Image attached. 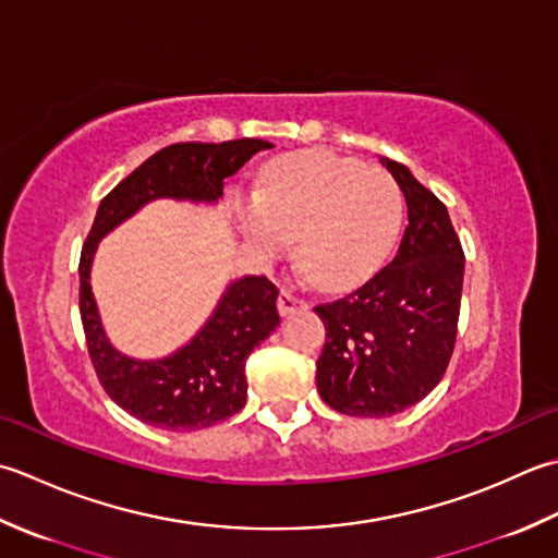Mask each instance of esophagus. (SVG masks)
Returning a JSON list of instances; mask_svg holds the SVG:
<instances>
[{
	"mask_svg": "<svg viewBox=\"0 0 558 558\" xmlns=\"http://www.w3.org/2000/svg\"><path fill=\"white\" fill-rule=\"evenodd\" d=\"M277 308H279L281 315H291L295 311L308 308V303H305L303 299H299V295H293L291 291H281L279 299H277Z\"/></svg>",
	"mask_w": 558,
	"mask_h": 558,
	"instance_id": "34e87169",
	"label": "esophagus"
}]
</instances>
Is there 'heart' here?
<instances>
[{"label":"heart","mask_w":558,"mask_h":558,"mask_svg":"<svg viewBox=\"0 0 558 558\" xmlns=\"http://www.w3.org/2000/svg\"><path fill=\"white\" fill-rule=\"evenodd\" d=\"M229 214L259 259L281 257L295 241V259L317 287L344 291L388 259L404 199L383 168L308 149L271 158L253 199H229Z\"/></svg>","instance_id":"obj_1"}]
</instances>
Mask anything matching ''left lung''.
<instances>
[{
  "label": "left lung",
  "mask_w": 558,
  "mask_h": 558,
  "mask_svg": "<svg viewBox=\"0 0 558 558\" xmlns=\"http://www.w3.org/2000/svg\"><path fill=\"white\" fill-rule=\"evenodd\" d=\"M407 202L388 267L354 293L315 305L327 329L317 392L347 416L400 414L440 383L458 337L464 253L446 204L407 166L380 158Z\"/></svg>",
  "instance_id": "1"
}]
</instances>
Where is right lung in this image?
Masks as SVG:
<instances>
[{"label":"right lung","mask_w":558,"mask_h":558,"mask_svg":"<svg viewBox=\"0 0 558 558\" xmlns=\"http://www.w3.org/2000/svg\"><path fill=\"white\" fill-rule=\"evenodd\" d=\"M269 146L263 140L166 146L100 202L78 263V311L100 385L112 402L144 424L183 434L241 412L247 400L245 359L277 329L279 291L267 277L235 279L187 344L163 359H132L112 347L90 291L100 238L156 199L216 204L223 180Z\"/></svg>","instance_id":"1"}]
</instances>
